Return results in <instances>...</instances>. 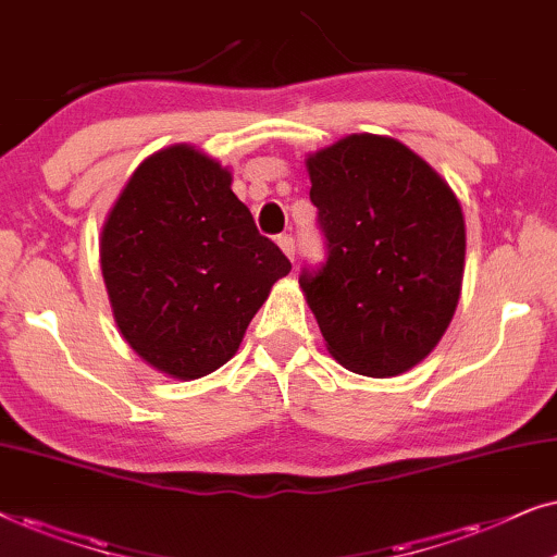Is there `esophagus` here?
<instances>
[{
    "mask_svg": "<svg viewBox=\"0 0 557 557\" xmlns=\"http://www.w3.org/2000/svg\"><path fill=\"white\" fill-rule=\"evenodd\" d=\"M277 247L283 249V255L293 262V259H295V239H293V236L290 234L277 236Z\"/></svg>",
    "mask_w": 557,
    "mask_h": 557,
    "instance_id": "esophagus-1",
    "label": "esophagus"
}]
</instances>
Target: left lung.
Masks as SVG:
<instances>
[{
    "mask_svg": "<svg viewBox=\"0 0 557 557\" xmlns=\"http://www.w3.org/2000/svg\"><path fill=\"white\" fill-rule=\"evenodd\" d=\"M306 168L329 259L300 274V290L325 348L354 374H403L438 346L461 298V203L392 137L348 135Z\"/></svg>",
    "mask_w": 557,
    "mask_h": 557,
    "instance_id": "obj_1",
    "label": "left lung"
}]
</instances>
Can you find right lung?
<instances>
[{
    "instance_id": "add662e5",
    "label": "right lung",
    "mask_w": 557,
    "mask_h": 557,
    "mask_svg": "<svg viewBox=\"0 0 557 557\" xmlns=\"http://www.w3.org/2000/svg\"><path fill=\"white\" fill-rule=\"evenodd\" d=\"M111 313L132 351L173 380H201L239 348L290 272L234 196L232 170L193 145L137 165L99 242Z\"/></svg>"
}]
</instances>
